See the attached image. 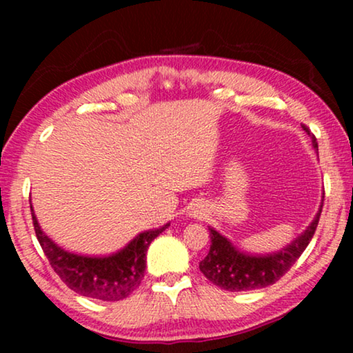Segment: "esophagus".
I'll list each match as a JSON object with an SVG mask.
<instances>
[{"label": "esophagus", "mask_w": 353, "mask_h": 353, "mask_svg": "<svg viewBox=\"0 0 353 353\" xmlns=\"http://www.w3.org/2000/svg\"><path fill=\"white\" fill-rule=\"evenodd\" d=\"M188 215H190L191 219H204L207 215V207L204 204H201V202H197V204H192L190 209H188Z\"/></svg>", "instance_id": "obj_1"}]
</instances>
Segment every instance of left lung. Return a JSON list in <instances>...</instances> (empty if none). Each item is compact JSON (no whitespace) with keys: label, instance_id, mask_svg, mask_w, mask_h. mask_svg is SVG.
Segmentation results:
<instances>
[{"label":"left lung","instance_id":"obj_1","mask_svg":"<svg viewBox=\"0 0 353 353\" xmlns=\"http://www.w3.org/2000/svg\"><path fill=\"white\" fill-rule=\"evenodd\" d=\"M302 128L310 137L312 146L318 152L316 138L305 125H302ZM323 197H325V192H323ZM321 209L323 199L310 225L284 248L268 254H252L239 249L225 234L209 226L210 250L199 263V270L210 283L230 292L254 291V289L272 286L284 273H288V270L297 262V259L305 250L315 234Z\"/></svg>","mask_w":353,"mask_h":353}]
</instances>
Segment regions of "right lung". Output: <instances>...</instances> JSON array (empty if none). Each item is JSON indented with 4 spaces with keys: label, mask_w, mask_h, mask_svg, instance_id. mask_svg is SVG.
I'll use <instances>...</instances> for the list:
<instances>
[{
    "label": "right lung",
    "mask_w": 353,
    "mask_h": 353,
    "mask_svg": "<svg viewBox=\"0 0 353 353\" xmlns=\"http://www.w3.org/2000/svg\"><path fill=\"white\" fill-rule=\"evenodd\" d=\"M30 210L38 243L62 281L80 296L104 302L122 301L139 286L146 270L149 244L170 226L165 223L159 228L141 231L112 254L86 255L67 250L51 239L38 223L32 201Z\"/></svg>",
    "instance_id": "obj_1"
}]
</instances>
